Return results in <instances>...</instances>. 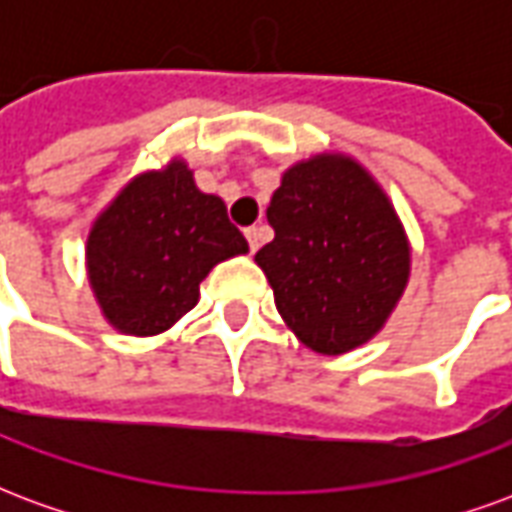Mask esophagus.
I'll use <instances>...</instances> for the list:
<instances>
[{
	"mask_svg": "<svg viewBox=\"0 0 512 512\" xmlns=\"http://www.w3.org/2000/svg\"><path fill=\"white\" fill-rule=\"evenodd\" d=\"M244 235H246V241H249V249H252V252H257V249H260V244H263V230H260V227H246Z\"/></svg>",
	"mask_w": 512,
	"mask_h": 512,
	"instance_id": "esophagus-1",
	"label": "esophagus"
}]
</instances>
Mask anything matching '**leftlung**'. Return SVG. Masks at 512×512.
Instances as JSON below:
<instances>
[{
    "instance_id": "obj_1",
    "label": "left lung",
    "mask_w": 512,
    "mask_h": 512,
    "mask_svg": "<svg viewBox=\"0 0 512 512\" xmlns=\"http://www.w3.org/2000/svg\"><path fill=\"white\" fill-rule=\"evenodd\" d=\"M274 241L255 255L282 321L315 354L370 343L403 296L411 244L370 172L318 153L282 172L268 205Z\"/></svg>"
}]
</instances>
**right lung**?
I'll return each mask as SVG.
<instances>
[{
	"mask_svg": "<svg viewBox=\"0 0 512 512\" xmlns=\"http://www.w3.org/2000/svg\"><path fill=\"white\" fill-rule=\"evenodd\" d=\"M246 252L222 197L197 189L189 164L175 156L128 180L95 216L84 266L106 323L153 337L197 304L213 266Z\"/></svg>",
	"mask_w": 512,
	"mask_h": 512,
	"instance_id": "1",
	"label": "right lung"
}]
</instances>
